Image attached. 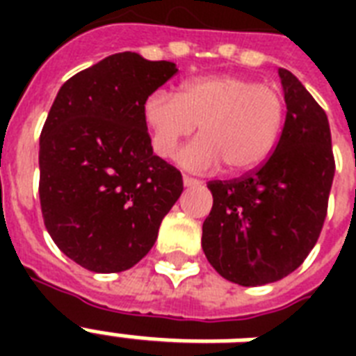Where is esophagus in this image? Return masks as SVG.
<instances>
[{"label": "esophagus", "instance_id": "obj_1", "mask_svg": "<svg viewBox=\"0 0 356 356\" xmlns=\"http://www.w3.org/2000/svg\"><path fill=\"white\" fill-rule=\"evenodd\" d=\"M183 183H184V186H197V184H201V181L200 179L190 177V175H184Z\"/></svg>", "mask_w": 356, "mask_h": 356}]
</instances>
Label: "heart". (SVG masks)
Instances as JSON below:
<instances>
[{
  "label": "heart",
  "mask_w": 356,
  "mask_h": 356,
  "mask_svg": "<svg viewBox=\"0 0 356 356\" xmlns=\"http://www.w3.org/2000/svg\"><path fill=\"white\" fill-rule=\"evenodd\" d=\"M286 116L284 97L275 86L242 75H205L181 83L177 94L151 92L144 102V122L156 155L172 156L200 127V134L177 155L192 172L225 164L245 172L270 156Z\"/></svg>",
  "instance_id": "b5f03b06"
}]
</instances>
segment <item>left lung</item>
Returning <instances> with one entry per match:
<instances>
[{"label":"left lung","instance_id":"left-lung-1","mask_svg":"<svg viewBox=\"0 0 356 356\" xmlns=\"http://www.w3.org/2000/svg\"><path fill=\"white\" fill-rule=\"evenodd\" d=\"M286 120L260 166L229 181H209L212 211L201 245L227 281L260 286L290 275L320 238L334 177L325 111L301 81L279 68Z\"/></svg>","mask_w":356,"mask_h":356}]
</instances>
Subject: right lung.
Returning <instances> with one entry per match:
<instances>
[{"mask_svg":"<svg viewBox=\"0 0 356 356\" xmlns=\"http://www.w3.org/2000/svg\"><path fill=\"white\" fill-rule=\"evenodd\" d=\"M177 74L123 51L70 77L40 134V209L53 242L96 273L133 268L183 192L177 168L153 155L144 102Z\"/></svg>","mask_w":356,"mask_h":356,"instance_id":"obj_1","label":"right lung"}]
</instances>
